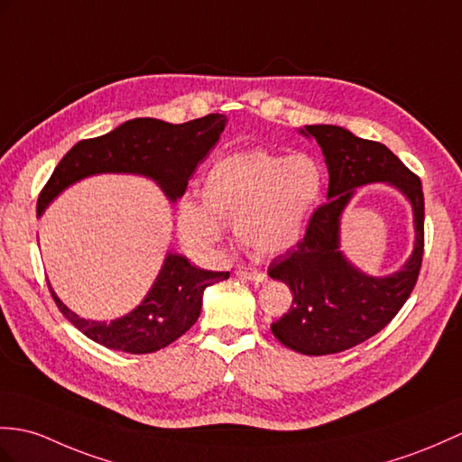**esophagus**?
<instances>
[{
    "instance_id": "1",
    "label": "esophagus",
    "mask_w": 462,
    "mask_h": 462,
    "mask_svg": "<svg viewBox=\"0 0 462 462\" xmlns=\"http://www.w3.org/2000/svg\"><path fill=\"white\" fill-rule=\"evenodd\" d=\"M236 275L240 277L244 282H254V283H263L265 282V273L255 272V270H245V267H240Z\"/></svg>"
}]
</instances>
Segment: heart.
<instances>
[{"mask_svg":"<svg viewBox=\"0 0 462 462\" xmlns=\"http://www.w3.org/2000/svg\"><path fill=\"white\" fill-rule=\"evenodd\" d=\"M325 185V171L310 155H277L263 149L217 161L200 185V202L177 205V228L187 248L214 254L232 224L244 250L280 255L303 238Z\"/></svg>","mask_w":462,"mask_h":462,"instance_id":"b5f03b06","label":"heart"}]
</instances>
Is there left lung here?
<instances>
[{
    "label": "left lung",
    "instance_id": "obj_1",
    "mask_svg": "<svg viewBox=\"0 0 462 462\" xmlns=\"http://www.w3.org/2000/svg\"><path fill=\"white\" fill-rule=\"evenodd\" d=\"M328 167L327 202L309 220L305 238L267 267L293 293L287 313L272 325L283 346L307 356L348 350L390 323L411 295L423 262L425 202L421 180L388 147L338 125H305ZM388 181L412 202L416 244L400 273L374 278L354 268L339 252V217L353 189Z\"/></svg>",
    "mask_w": 462,
    "mask_h": 462
}]
</instances>
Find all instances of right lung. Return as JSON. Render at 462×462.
I'll return each instance as SVG.
<instances>
[{
	"label": "right lung",
	"mask_w": 462,
	"mask_h": 462,
	"mask_svg": "<svg viewBox=\"0 0 462 462\" xmlns=\"http://www.w3.org/2000/svg\"><path fill=\"white\" fill-rule=\"evenodd\" d=\"M226 116L208 114L187 124H167L135 117L114 132L82 139L60 159L37 200L41 217L52 199L84 177L98 173H132L153 179L169 200L185 195L197 165L217 145ZM228 272H208L190 265L185 255L167 254L155 283L132 313L102 323L86 320L64 305L51 289L60 313L98 345L130 354H149L169 346L197 323L202 291L228 280Z\"/></svg>",
	"instance_id": "obj_1"
}]
</instances>
